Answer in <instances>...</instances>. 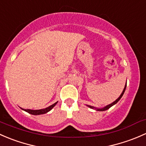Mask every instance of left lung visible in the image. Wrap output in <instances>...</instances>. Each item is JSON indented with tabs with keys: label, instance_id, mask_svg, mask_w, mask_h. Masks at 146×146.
Segmentation results:
<instances>
[{
	"label": "left lung",
	"instance_id": "left-lung-1",
	"mask_svg": "<svg viewBox=\"0 0 146 146\" xmlns=\"http://www.w3.org/2000/svg\"><path fill=\"white\" fill-rule=\"evenodd\" d=\"M126 87H127V84H126V85H125V86H124V90H123L122 93H121V95H120L119 97L116 100H115V101H114L113 103H111V104H110V105H108V106H106V107H105V108H100V109H96V108H94V107L90 106H88L89 107V108H96V109L97 110H98V111H105V110H108V109H109V108H111V107H112V106H114V105H115V104H116V103H117V102L119 101V100L120 99H121V98L122 97L123 94H124V91H125V90H126Z\"/></svg>",
	"mask_w": 146,
	"mask_h": 146
}]
</instances>
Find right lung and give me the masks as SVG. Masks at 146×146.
Masks as SVG:
<instances>
[{
  "label": "right lung",
  "mask_w": 146,
  "mask_h": 146,
  "mask_svg": "<svg viewBox=\"0 0 146 146\" xmlns=\"http://www.w3.org/2000/svg\"><path fill=\"white\" fill-rule=\"evenodd\" d=\"M58 103V102H56L55 103H54V104H52V106L48 107V108H44V109H41V110H25V109H22L23 110L26 111V112H27L29 114H31V115H42V114H45V113H47L48 112H49V111L50 110L52 109V108H53L54 106H55V105Z\"/></svg>",
  "instance_id": "obj_1"
}]
</instances>
